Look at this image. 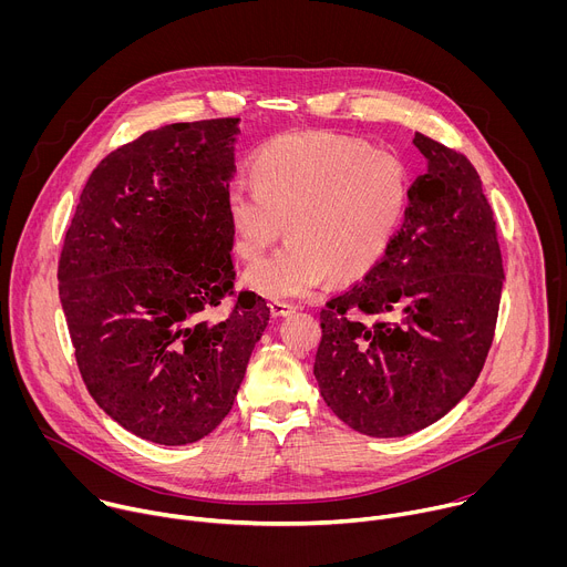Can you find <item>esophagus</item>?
Listing matches in <instances>:
<instances>
[{
	"label": "esophagus",
	"mask_w": 567,
	"mask_h": 567,
	"mask_svg": "<svg viewBox=\"0 0 567 567\" xmlns=\"http://www.w3.org/2000/svg\"><path fill=\"white\" fill-rule=\"evenodd\" d=\"M269 309H271L274 316H289V313L296 311V307H293L291 302H280V300H274V302L269 305Z\"/></svg>",
	"instance_id": "34e87169"
}]
</instances>
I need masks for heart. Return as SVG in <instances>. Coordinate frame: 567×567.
<instances>
[{
  "instance_id": "obj_1",
  "label": "heart",
  "mask_w": 567,
  "mask_h": 567,
  "mask_svg": "<svg viewBox=\"0 0 567 567\" xmlns=\"http://www.w3.org/2000/svg\"><path fill=\"white\" fill-rule=\"evenodd\" d=\"M254 186L235 179L224 208L233 249L258 260L287 226V245L245 274L271 300L309 296L332 274L354 280L388 254L409 199L406 171L388 152L334 132H293L262 145Z\"/></svg>"
}]
</instances>
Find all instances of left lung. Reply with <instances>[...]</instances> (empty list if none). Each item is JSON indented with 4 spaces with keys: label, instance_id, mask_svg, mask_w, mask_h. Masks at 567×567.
Masks as SVG:
<instances>
[{
    "label": "left lung",
    "instance_id": "1",
    "mask_svg": "<svg viewBox=\"0 0 567 567\" xmlns=\"http://www.w3.org/2000/svg\"><path fill=\"white\" fill-rule=\"evenodd\" d=\"M413 143L426 173L409 188L388 254L320 311V394L370 437L411 435L457 406L492 348L505 280L471 161L420 132Z\"/></svg>",
    "mask_w": 567,
    "mask_h": 567
}]
</instances>
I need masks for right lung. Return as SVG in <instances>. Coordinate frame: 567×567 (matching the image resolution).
<instances>
[{
  "label": "right lung",
  "instance_id": "add662e5",
  "mask_svg": "<svg viewBox=\"0 0 567 567\" xmlns=\"http://www.w3.org/2000/svg\"><path fill=\"white\" fill-rule=\"evenodd\" d=\"M239 118L173 123L107 154L75 206L58 265L83 381L125 431L193 444L230 413L269 307L233 293L224 197Z\"/></svg>",
  "mask_w": 567,
  "mask_h": 567
}]
</instances>
